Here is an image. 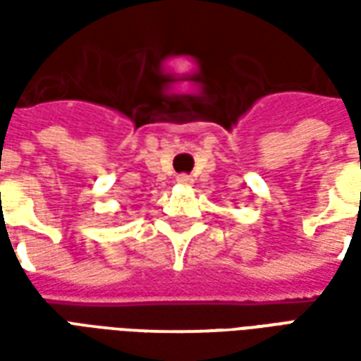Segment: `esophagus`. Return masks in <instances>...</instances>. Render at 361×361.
<instances>
[{
	"mask_svg": "<svg viewBox=\"0 0 361 361\" xmlns=\"http://www.w3.org/2000/svg\"><path fill=\"white\" fill-rule=\"evenodd\" d=\"M176 181H178L180 185H185V188H188V185H191V183H193V178H191V176H188V173H180Z\"/></svg>",
	"mask_w": 361,
	"mask_h": 361,
	"instance_id": "34e87169",
	"label": "esophagus"
}]
</instances>
